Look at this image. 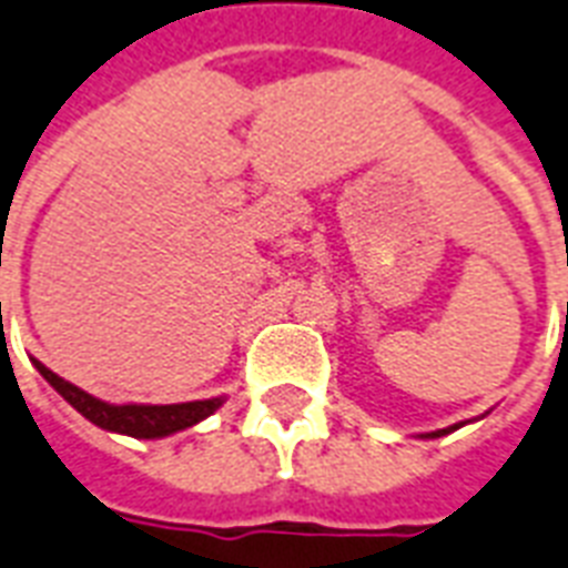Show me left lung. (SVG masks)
<instances>
[{"mask_svg":"<svg viewBox=\"0 0 568 568\" xmlns=\"http://www.w3.org/2000/svg\"><path fill=\"white\" fill-rule=\"evenodd\" d=\"M566 320H568V305H566ZM463 424H456V426H447V429H435V433H426V438H438V435H447L453 433V429H459Z\"/></svg>","mask_w":568,"mask_h":568,"instance_id":"1","label":"left lung"}]
</instances>
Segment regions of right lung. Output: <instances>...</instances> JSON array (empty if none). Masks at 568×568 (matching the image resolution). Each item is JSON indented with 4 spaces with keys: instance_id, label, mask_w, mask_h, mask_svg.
Segmentation results:
<instances>
[{
    "instance_id": "add662e5",
    "label": "right lung",
    "mask_w": 568,
    "mask_h": 568,
    "mask_svg": "<svg viewBox=\"0 0 568 568\" xmlns=\"http://www.w3.org/2000/svg\"><path fill=\"white\" fill-rule=\"evenodd\" d=\"M34 367L91 424H97L100 429H109V433L133 435V438H162V435L180 433V429L204 420L206 415H213L215 408L224 403L222 397H213L195 399V403H174V406H133V403L130 406H112V403H103V399L91 397L77 385L64 382L50 367H43L41 362H34Z\"/></svg>"
}]
</instances>
